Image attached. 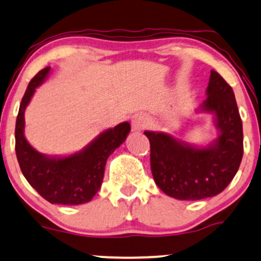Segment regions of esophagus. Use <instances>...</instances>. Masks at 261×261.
I'll return each mask as SVG.
<instances>
[{
  "mask_svg": "<svg viewBox=\"0 0 261 261\" xmlns=\"http://www.w3.org/2000/svg\"><path fill=\"white\" fill-rule=\"evenodd\" d=\"M131 125H133V131H135V133H140V131L144 130V128L147 127L148 120L144 115L137 114L136 117L133 119V123H131Z\"/></svg>",
  "mask_w": 261,
  "mask_h": 261,
  "instance_id": "34e87169",
  "label": "esophagus"
}]
</instances>
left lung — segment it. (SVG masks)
<instances>
[{
  "mask_svg": "<svg viewBox=\"0 0 261 261\" xmlns=\"http://www.w3.org/2000/svg\"><path fill=\"white\" fill-rule=\"evenodd\" d=\"M207 98L197 113H211L218 137L207 146L167 133L144 131L150 142V167L156 186L177 200L218 195L231 182L243 156V131L232 88L211 71Z\"/></svg>",
  "mask_w": 261,
  "mask_h": 261,
  "instance_id": "8db88e82",
  "label": "left lung"
}]
</instances>
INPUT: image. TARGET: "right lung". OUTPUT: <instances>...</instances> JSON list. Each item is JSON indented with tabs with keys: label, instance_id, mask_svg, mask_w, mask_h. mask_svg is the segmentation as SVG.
I'll return each mask as SVG.
<instances>
[{
	"label": "right lung",
	"instance_id": "add662e5",
	"mask_svg": "<svg viewBox=\"0 0 261 261\" xmlns=\"http://www.w3.org/2000/svg\"><path fill=\"white\" fill-rule=\"evenodd\" d=\"M50 67L31 79L22 97L15 124V153L26 180L50 203L82 204L91 201L100 190L110 155L126 140L127 121L102 131L83 149L66 156H49L35 149L25 138V110L36 89L48 77Z\"/></svg>",
	"mask_w": 261,
	"mask_h": 261
}]
</instances>
